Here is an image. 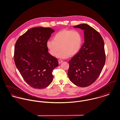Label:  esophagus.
<instances>
[{"instance_id": "1", "label": "esophagus", "mask_w": 120, "mask_h": 120, "mask_svg": "<svg viewBox=\"0 0 120 120\" xmlns=\"http://www.w3.org/2000/svg\"><path fill=\"white\" fill-rule=\"evenodd\" d=\"M58 62H59V64H60L61 63H62V62H63V60H58Z\"/></svg>"}]
</instances>
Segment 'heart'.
I'll use <instances>...</instances> for the list:
<instances>
[{
    "label": "heart",
    "instance_id": "b5f03b06",
    "mask_svg": "<svg viewBox=\"0 0 120 120\" xmlns=\"http://www.w3.org/2000/svg\"><path fill=\"white\" fill-rule=\"evenodd\" d=\"M83 36L77 30L64 29L55 34L53 40H49L46 43L49 53L59 58L66 59L74 56L80 51L83 45Z\"/></svg>",
    "mask_w": 120,
    "mask_h": 120
}]
</instances>
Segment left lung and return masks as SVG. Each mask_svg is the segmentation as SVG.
<instances>
[{
  "instance_id": "8db88e82",
  "label": "left lung",
  "mask_w": 120,
  "mask_h": 120,
  "mask_svg": "<svg viewBox=\"0 0 120 120\" xmlns=\"http://www.w3.org/2000/svg\"><path fill=\"white\" fill-rule=\"evenodd\" d=\"M84 30V43L69 61L68 76L76 86L86 87L93 84L100 74L105 62L104 43L100 34L86 24L73 27Z\"/></svg>"
}]
</instances>
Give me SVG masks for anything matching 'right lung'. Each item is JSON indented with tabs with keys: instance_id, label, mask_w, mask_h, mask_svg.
<instances>
[{
	"instance_id": "add662e5",
	"label": "right lung",
	"mask_w": 120,
	"mask_h": 120,
	"mask_svg": "<svg viewBox=\"0 0 120 120\" xmlns=\"http://www.w3.org/2000/svg\"><path fill=\"white\" fill-rule=\"evenodd\" d=\"M54 31L50 28L35 27L19 37L14 49L16 66L25 82L34 89H43L53 80L52 70L57 59L48 52L46 43Z\"/></svg>"
}]
</instances>
